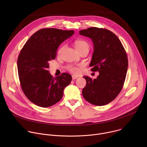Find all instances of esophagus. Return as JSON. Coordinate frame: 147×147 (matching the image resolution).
I'll return each instance as SVG.
<instances>
[{
	"mask_svg": "<svg viewBox=\"0 0 147 147\" xmlns=\"http://www.w3.org/2000/svg\"><path fill=\"white\" fill-rule=\"evenodd\" d=\"M77 77H78L76 76H74V75L72 76V79H73V80H75V79H76Z\"/></svg>",
	"mask_w": 147,
	"mask_h": 147,
	"instance_id": "1",
	"label": "esophagus"
}]
</instances>
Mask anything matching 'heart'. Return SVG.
Segmentation results:
<instances>
[{
	"mask_svg": "<svg viewBox=\"0 0 147 147\" xmlns=\"http://www.w3.org/2000/svg\"><path fill=\"white\" fill-rule=\"evenodd\" d=\"M65 47H66L65 45H63L59 48L58 53L60 54L63 52V51L64 50ZM75 47H76V49H77V51L79 53H80L82 51H85L89 52V50H90L89 44L86 40H82V39H79V40H77L75 41ZM67 70L73 74H77V73H78V72L80 71L79 69L77 66H74V65H69V66H67Z\"/></svg>",
	"mask_w": 147,
	"mask_h": 147,
	"instance_id": "heart-1",
	"label": "heart"
}]
</instances>
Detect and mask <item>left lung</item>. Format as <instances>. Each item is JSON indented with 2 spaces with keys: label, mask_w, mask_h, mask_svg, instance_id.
I'll list each match as a JSON object with an SVG mask.
<instances>
[{
  "label": "left lung",
  "mask_w": 147,
  "mask_h": 147,
  "mask_svg": "<svg viewBox=\"0 0 147 147\" xmlns=\"http://www.w3.org/2000/svg\"><path fill=\"white\" fill-rule=\"evenodd\" d=\"M79 32L92 39L94 48L90 66L91 71L99 73L93 80L84 76L87 84L82 96L94 105H105L114 100L123 88L128 68L126 52L117 36L107 29L90 27Z\"/></svg>",
  "instance_id": "8db88e82"
}]
</instances>
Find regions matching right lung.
I'll return each instance as SVG.
<instances>
[{
  "instance_id": "1",
  "label": "right lung",
  "mask_w": 147,
  "mask_h": 147,
  "mask_svg": "<svg viewBox=\"0 0 147 147\" xmlns=\"http://www.w3.org/2000/svg\"><path fill=\"white\" fill-rule=\"evenodd\" d=\"M73 30L43 28L34 33L21 50L17 69L22 89L36 105L47 108L58 102L70 83L66 73L53 78L49 73V61L54 60L59 46L74 34Z\"/></svg>"
}]
</instances>
